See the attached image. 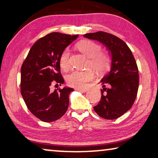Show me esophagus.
I'll return each instance as SVG.
<instances>
[{"mask_svg":"<svg viewBox=\"0 0 158 158\" xmlns=\"http://www.w3.org/2000/svg\"><path fill=\"white\" fill-rule=\"evenodd\" d=\"M77 90L78 91H80V92H83V93H85L88 91L87 89H77Z\"/></svg>","mask_w":158,"mask_h":158,"instance_id":"esophagus-1","label":"esophagus"}]
</instances>
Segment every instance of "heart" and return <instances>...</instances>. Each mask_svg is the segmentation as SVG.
Here are the masks:
<instances>
[{
  "mask_svg": "<svg viewBox=\"0 0 158 158\" xmlns=\"http://www.w3.org/2000/svg\"><path fill=\"white\" fill-rule=\"evenodd\" d=\"M77 48L89 58L87 67L93 69L99 73H103L109 69L110 65V57L107 53L102 52L100 44L91 40H83L77 44ZM62 69L68 70L70 67V51L66 48L60 54L59 59ZM95 74L92 69L85 71H74L67 77L69 86L77 89H84L87 84L93 80Z\"/></svg>",
  "mask_w": 158,
  "mask_h": 158,
  "instance_id": "heart-1",
  "label": "heart"
}]
</instances>
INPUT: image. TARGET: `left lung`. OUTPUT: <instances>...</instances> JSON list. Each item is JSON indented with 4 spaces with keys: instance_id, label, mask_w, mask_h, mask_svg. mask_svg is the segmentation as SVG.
<instances>
[{
    "instance_id": "obj_1",
    "label": "left lung",
    "mask_w": 158,
    "mask_h": 158,
    "mask_svg": "<svg viewBox=\"0 0 158 158\" xmlns=\"http://www.w3.org/2000/svg\"><path fill=\"white\" fill-rule=\"evenodd\" d=\"M102 42L110 51V71L101 81L102 98L94 109L103 118L121 117L133 105L139 86L138 68L130 48L115 35L98 31L84 35Z\"/></svg>"
}]
</instances>
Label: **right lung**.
I'll use <instances>...</instances> for the list:
<instances>
[{
	"mask_svg": "<svg viewBox=\"0 0 158 158\" xmlns=\"http://www.w3.org/2000/svg\"><path fill=\"white\" fill-rule=\"evenodd\" d=\"M79 37L52 32L35 42L21 67L20 91L27 109L44 122L60 118L67 110L72 88L51 91L64 84L59 62L60 54Z\"/></svg>",
	"mask_w": 158,
	"mask_h": 158,
	"instance_id": "1",
	"label": "right lung"
}]
</instances>
